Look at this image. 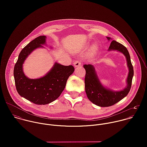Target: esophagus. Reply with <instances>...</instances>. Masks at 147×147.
I'll list each match as a JSON object with an SVG mask.
<instances>
[{"label":"esophagus","mask_w":147,"mask_h":147,"mask_svg":"<svg viewBox=\"0 0 147 147\" xmlns=\"http://www.w3.org/2000/svg\"><path fill=\"white\" fill-rule=\"evenodd\" d=\"M82 65V63H81V61L80 60H77V61H75L74 62V66L76 67H78V66H80Z\"/></svg>","instance_id":"1"}]
</instances>
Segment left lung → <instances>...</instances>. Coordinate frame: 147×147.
Returning <instances> with one entry per match:
<instances>
[{
  "instance_id": "8db88e82",
  "label": "left lung",
  "mask_w": 147,
  "mask_h": 147,
  "mask_svg": "<svg viewBox=\"0 0 147 147\" xmlns=\"http://www.w3.org/2000/svg\"><path fill=\"white\" fill-rule=\"evenodd\" d=\"M107 39L110 40L111 38L107 37ZM108 50L117 51L124 55L127 59L129 72L127 80V87L120 91H113L105 88L101 85L93 66L91 65H84V67L86 71L85 90L87 97L93 103L101 107L112 106L127 95L131 89L132 79L134 75V70L131 62L130 54L126 48L120 43L113 40Z\"/></svg>"
}]
</instances>
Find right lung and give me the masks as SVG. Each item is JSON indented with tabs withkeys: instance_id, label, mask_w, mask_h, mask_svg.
<instances>
[{
	"instance_id": "right-lung-1",
	"label": "right lung",
	"mask_w": 147,
	"mask_h": 147,
	"mask_svg": "<svg viewBox=\"0 0 147 147\" xmlns=\"http://www.w3.org/2000/svg\"><path fill=\"white\" fill-rule=\"evenodd\" d=\"M46 36L40 35L31 41L20 52L14 68L16 90L20 96L37 105H45L56 100L64 90L68 78L74 68L72 65L63 66L55 63L51 70L44 77L30 79L24 74L23 64L27 56L35 49L45 44Z\"/></svg>"
}]
</instances>
